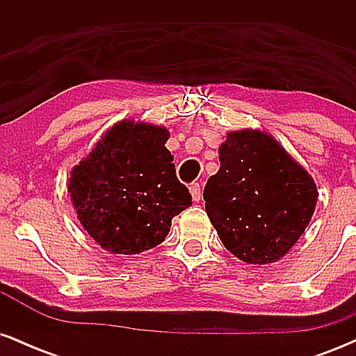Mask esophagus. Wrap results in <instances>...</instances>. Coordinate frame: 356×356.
Listing matches in <instances>:
<instances>
[{"instance_id": "esophagus-1", "label": "esophagus", "mask_w": 356, "mask_h": 356, "mask_svg": "<svg viewBox=\"0 0 356 356\" xmlns=\"http://www.w3.org/2000/svg\"><path fill=\"white\" fill-rule=\"evenodd\" d=\"M189 191H191L192 199H194V202H199V201H201V194H202V192H201V186H199L197 182L191 184Z\"/></svg>"}]
</instances>
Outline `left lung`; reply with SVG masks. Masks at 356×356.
Wrapping results in <instances>:
<instances>
[{
	"instance_id": "8db88e82",
	"label": "left lung",
	"mask_w": 356,
	"mask_h": 356,
	"mask_svg": "<svg viewBox=\"0 0 356 356\" xmlns=\"http://www.w3.org/2000/svg\"><path fill=\"white\" fill-rule=\"evenodd\" d=\"M219 162L204 201L224 248L248 264L281 259L312 220L313 177L276 138L252 129L227 134Z\"/></svg>"
}]
</instances>
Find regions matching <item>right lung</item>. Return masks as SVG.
<instances>
[{"instance_id": "add662e5", "label": "right lung", "mask_w": 356, "mask_h": 356, "mask_svg": "<svg viewBox=\"0 0 356 356\" xmlns=\"http://www.w3.org/2000/svg\"><path fill=\"white\" fill-rule=\"evenodd\" d=\"M165 127L122 120L105 132L68 179L83 229L112 254H138L169 234L192 204L175 175Z\"/></svg>"}]
</instances>
